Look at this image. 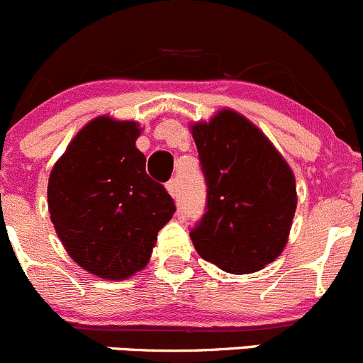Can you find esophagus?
<instances>
[{
    "label": "esophagus",
    "instance_id": "1",
    "mask_svg": "<svg viewBox=\"0 0 363 363\" xmlns=\"http://www.w3.org/2000/svg\"><path fill=\"white\" fill-rule=\"evenodd\" d=\"M164 188H167V191L170 193L172 199H175V196H177V179H170V181L164 184Z\"/></svg>",
    "mask_w": 363,
    "mask_h": 363
}]
</instances>
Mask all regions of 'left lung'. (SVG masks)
I'll list each match as a JSON object with an SVG mask.
<instances>
[{"mask_svg":"<svg viewBox=\"0 0 363 363\" xmlns=\"http://www.w3.org/2000/svg\"><path fill=\"white\" fill-rule=\"evenodd\" d=\"M207 182V211L189 233L207 262L251 274L281 255L296 211L290 164L242 113L221 108L189 126Z\"/></svg>","mask_w":363,"mask_h":363,"instance_id":"left-lung-1","label":"left lung"}]
</instances>
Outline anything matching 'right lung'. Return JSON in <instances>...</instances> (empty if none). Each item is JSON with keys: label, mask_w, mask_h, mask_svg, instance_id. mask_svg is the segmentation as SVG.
<instances>
[{"label": "right lung", "mask_w": 363, "mask_h": 363, "mask_svg": "<svg viewBox=\"0 0 363 363\" xmlns=\"http://www.w3.org/2000/svg\"><path fill=\"white\" fill-rule=\"evenodd\" d=\"M140 131L135 121L94 117L49 175L47 203L61 244L77 265L107 281L147 265L175 212L167 189L145 174L135 145Z\"/></svg>", "instance_id": "1"}]
</instances>
